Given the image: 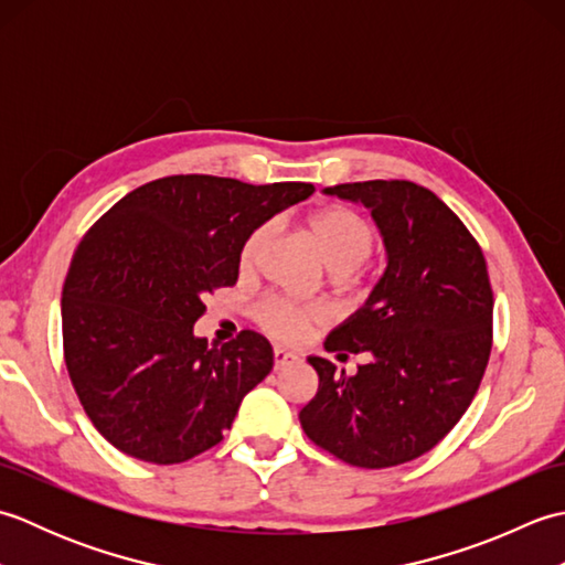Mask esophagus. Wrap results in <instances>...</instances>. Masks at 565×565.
Here are the masks:
<instances>
[{
  "label": "esophagus",
  "mask_w": 565,
  "mask_h": 565,
  "mask_svg": "<svg viewBox=\"0 0 565 565\" xmlns=\"http://www.w3.org/2000/svg\"><path fill=\"white\" fill-rule=\"evenodd\" d=\"M296 359L298 356L294 352H289V350H284V347H274V369L289 366V364L296 362Z\"/></svg>",
  "instance_id": "1"
}]
</instances>
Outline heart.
Wrapping results in <instances>:
<instances>
[{
    "mask_svg": "<svg viewBox=\"0 0 565 565\" xmlns=\"http://www.w3.org/2000/svg\"><path fill=\"white\" fill-rule=\"evenodd\" d=\"M308 231L313 235L316 245L320 249L322 259L328 267L338 274L352 271L359 267L366 257L371 247H374V233L371 225L352 209L344 206H330L318 211L308 223ZM269 225H257L252 231L243 247H239V269L252 271L257 267L262 257V249L269 243ZM322 320L318 308L310 306H296L289 301H279V298H267L255 308V322L271 334L276 340L284 342H298L313 330Z\"/></svg>",
    "mask_w": 565,
    "mask_h": 565,
    "instance_id": "heart-1",
    "label": "heart"
}]
</instances>
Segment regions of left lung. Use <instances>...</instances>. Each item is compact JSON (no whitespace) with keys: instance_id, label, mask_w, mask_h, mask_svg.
Instances as JSON below:
<instances>
[{"instance_id":"left-lung-1","label":"left lung","mask_w":565,"mask_h":565,"mask_svg":"<svg viewBox=\"0 0 565 565\" xmlns=\"http://www.w3.org/2000/svg\"><path fill=\"white\" fill-rule=\"evenodd\" d=\"M362 201L388 267L362 310L330 332L328 352L366 354L354 376L322 356L301 427L320 449L359 468L401 466L449 435L481 386L493 347V289L481 245L447 203L405 179L338 184Z\"/></svg>"}]
</instances>
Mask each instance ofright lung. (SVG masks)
I'll return each instance as SVG.
<instances>
[{
    "mask_svg": "<svg viewBox=\"0 0 565 565\" xmlns=\"http://www.w3.org/2000/svg\"><path fill=\"white\" fill-rule=\"evenodd\" d=\"M313 191L162 177L82 237L63 286L65 364L84 413L118 451L170 466L225 437L274 354L252 330L221 347L194 338L203 296L237 281L239 247L257 225Z\"/></svg>",
    "mask_w": 565,
    "mask_h": 565,
    "instance_id": "obj_1",
    "label": "right lung"
}]
</instances>
